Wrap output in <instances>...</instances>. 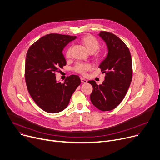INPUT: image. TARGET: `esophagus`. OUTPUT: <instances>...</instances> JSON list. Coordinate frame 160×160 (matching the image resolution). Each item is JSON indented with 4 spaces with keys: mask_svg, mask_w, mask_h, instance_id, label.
Returning a JSON list of instances; mask_svg holds the SVG:
<instances>
[{
    "mask_svg": "<svg viewBox=\"0 0 160 160\" xmlns=\"http://www.w3.org/2000/svg\"><path fill=\"white\" fill-rule=\"evenodd\" d=\"M80 80H81V82H82V83H88V80H85V79H84L83 78H80Z\"/></svg>",
    "mask_w": 160,
    "mask_h": 160,
    "instance_id": "esophagus-1",
    "label": "esophagus"
}]
</instances>
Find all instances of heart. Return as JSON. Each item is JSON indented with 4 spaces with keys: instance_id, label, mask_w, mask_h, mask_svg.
Returning <instances> with one entry per match:
<instances>
[{
    "instance_id": "obj_1",
    "label": "heart",
    "mask_w": 160,
    "mask_h": 160,
    "mask_svg": "<svg viewBox=\"0 0 160 160\" xmlns=\"http://www.w3.org/2000/svg\"><path fill=\"white\" fill-rule=\"evenodd\" d=\"M83 45L85 47L89 53H92L93 59L96 61H99L103 57V53L100 50H97L99 47V42L94 36L91 35H86L81 39ZM71 48L67 49L66 56L67 58L71 57ZM91 69V65L89 64L78 63L74 68V71L77 73L85 75V72Z\"/></svg>"
}]
</instances>
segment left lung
Returning <instances> with one entry per match:
<instances>
[{
  "instance_id": "1",
  "label": "left lung",
  "mask_w": 160,
  "mask_h": 160,
  "mask_svg": "<svg viewBox=\"0 0 160 160\" xmlns=\"http://www.w3.org/2000/svg\"><path fill=\"white\" fill-rule=\"evenodd\" d=\"M105 41L108 53L99 68L105 73V81L98 85L89 80L93 88L90 98L92 103L101 111H110L123 100L133 77L132 56L128 47L117 36L107 31L99 34Z\"/></svg>"
}]
</instances>
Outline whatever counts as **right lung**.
<instances>
[{"instance_id":"obj_1","label":"right lung","mask_w":160,"mask_h":160,"mask_svg":"<svg viewBox=\"0 0 160 160\" xmlns=\"http://www.w3.org/2000/svg\"><path fill=\"white\" fill-rule=\"evenodd\" d=\"M76 36L49 34L28 48L25 64V80L31 98L42 110L51 113L62 111L80 85L78 76L67 77L64 83L56 82L55 73L66 65L62 53Z\"/></svg>"}]
</instances>
